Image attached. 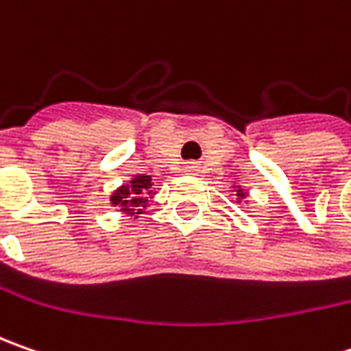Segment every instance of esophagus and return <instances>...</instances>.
Here are the masks:
<instances>
[{
  "mask_svg": "<svg viewBox=\"0 0 351 351\" xmlns=\"http://www.w3.org/2000/svg\"><path fill=\"white\" fill-rule=\"evenodd\" d=\"M185 171H187V173H197V171H199V166H197L195 162H189V164L185 166Z\"/></svg>",
  "mask_w": 351,
  "mask_h": 351,
  "instance_id": "obj_1",
  "label": "esophagus"
}]
</instances>
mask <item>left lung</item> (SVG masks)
Returning <instances> with one entry per match:
<instances>
[{
    "label": "left lung",
    "mask_w": 351,
    "mask_h": 351,
    "mask_svg": "<svg viewBox=\"0 0 351 351\" xmlns=\"http://www.w3.org/2000/svg\"><path fill=\"white\" fill-rule=\"evenodd\" d=\"M238 195H240V197H244V193H242V189H238Z\"/></svg>",
    "instance_id": "obj_1"
}]
</instances>
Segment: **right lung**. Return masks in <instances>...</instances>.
Here are the masks:
<instances>
[{"instance_id": "add662e5", "label": "right lung", "mask_w": 351, "mask_h": 351, "mask_svg": "<svg viewBox=\"0 0 351 351\" xmlns=\"http://www.w3.org/2000/svg\"><path fill=\"white\" fill-rule=\"evenodd\" d=\"M152 178L150 176H136L128 185H123L121 189H117L113 197H111V203L119 205L121 210L130 213V215H141V207H146L148 203V197L152 191ZM137 213H134V210Z\"/></svg>"}]
</instances>
